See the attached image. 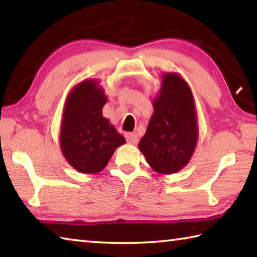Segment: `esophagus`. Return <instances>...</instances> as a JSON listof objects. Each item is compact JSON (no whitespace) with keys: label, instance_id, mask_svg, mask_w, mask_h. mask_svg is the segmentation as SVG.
<instances>
[{"label":"esophagus","instance_id":"obj_1","mask_svg":"<svg viewBox=\"0 0 257 257\" xmlns=\"http://www.w3.org/2000/svg\"><path fill=\"white\" fill-rule=\"evenodd\" d=\"M125 139H127L128 143H132V144H136L138 142V136L134 133H128L125 134Z\"/></svg>","mask_w":257,"mask_h":257}]
</instances>
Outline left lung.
Returning a JSON list of instances; mask_svg holds the SVG:
<instances>
[{"label":"left lung","mask_w":257,"mask_h":257,"mask_svg":"<svg viewBox=\"0 0 257 257\" xmlns=\"http://www.w3.org/2000/svg\"><path fill=\"white\" fill-rule=\"evenodd\" d=\"M154 113L138 147L155 171L170 175L189 162L197 142L196 112L187 82L165 73Z\"/></svg>","instance_id":"8db88e82"}]
</instances>
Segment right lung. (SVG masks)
Returning a JSON list of instances; mask_svg holds the SVG:
<instances>
[{
	"mask_svg": "<svg viewBox=\"0 0 257 257\" xmlns=\"http://www.w3.org/2000/svg\"><path fill=\"white\" fill-rule=\"evenodd\" d=\"M105 103L103 90L94 80L81 82L69 94L60 143L64 158L77 171L99 172L116 147L125 143L124 137L103 118Z\"/></svg>",
	"mask_w": 257,
	"mask_h": 257,
	"instance_id": "obj_1",
	"label": "right lung"
}]
</instances>
